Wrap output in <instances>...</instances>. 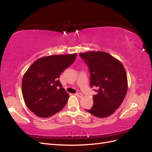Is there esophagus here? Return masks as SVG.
<instances>
[{
    "instance_id": "obj_1",
    "label": "esophagus",
    "mask_w": 152,
    "mask_h": 152,
    "mask_svg": "<svg viewBox=\"0 0 152 152\" xmlns=\"http://www.w3.org/2000/svg\"><path fill=\"white\" fill-rule=\"evenodd\" d=\"M75 95H76L77 96H78V97H79V98H82V96H83V94H82V93H76Z\"/></svg>"
}]
</instances>
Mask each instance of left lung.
I'll return each mask as SVG.
<instances>
[{
  "label": "left lung",
  "instance_id": "left-lung-1",
  "mask_svg": "<svg viewBox=\"0 0 152 152\" xmlns=\"http://www.w3.org/2000/svg\"><path fill=\"white\" fill-rule=\"evenodd\" d=\"M80 56L88 65L91 87H97L93 96L94 104L87 112L99 118L113 114L126 97L128 83L125 68L117 59L103 51L80 53Z\"/></svg>",
  "mask_w": 152,
  "mask_h": 152
}]
</instances>
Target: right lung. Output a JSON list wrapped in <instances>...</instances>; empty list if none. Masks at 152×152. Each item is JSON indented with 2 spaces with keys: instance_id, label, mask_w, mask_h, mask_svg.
I'll return each instance as SVG.
<instances>
[{
  "instance_id": "1",
  "label": "right lung",
  "mask_w": 152,
  "mask_h": 152,
  "mask_svg": "<svg viewBox=\"0 0 152 152\" xmlns=\"http://www.w3.org/2000/svg\"><path fill=\"white\" fill-rule=\"evenodd\" d=\"M77 54L52 55L37 59L23 77L25 102L37 116L47 118L61 110L69 95L59 80L61 73L75 61Z\"/></svg>"
}]
</instances>
